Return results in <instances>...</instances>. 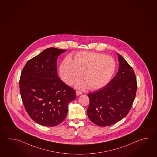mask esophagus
I'll return each mask as SVG.
<instances>
[{
	"label": "esophagus",
	"instance_id": "1",
	"mask_svg": "<svg viewBox=\"0 0 157 157\" xmlns=\"http://www.w3.org/2000/svg\"><path fill=\"white\" fill-rule=\"evenodd\" d=\"M82 94V92L80 91H76V94L77 96H79V95Z\"/></svg>",
	"mask_w": 157,
	"mask_h": 157
}]
</instances>
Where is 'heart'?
Instances as JSON below:
<instances>
[{"mask_svg": "<svg viewBox=\"0 0 157 157\" xmlns=\"http://www.w3.org/2000/svg\"><path fill=\"white\" fill-rule=\"evenodd\" d=\"M116 63L110 56L94 52H80L74 59L66 57L60 67L61 79L72 85L82 77L86 81L77 83L80 89L88 86L91 90L101 89L107 85L114 75Z\"/></svg>", "mask_w": 157, "mask_h": 157, "instance_id": "1", "label": "heart"}]
</instances>
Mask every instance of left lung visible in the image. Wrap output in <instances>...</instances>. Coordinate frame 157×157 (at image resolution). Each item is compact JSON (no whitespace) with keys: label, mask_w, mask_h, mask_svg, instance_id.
Wrapping results in <instances>:
<instances>
[{"label":"left lung","mask_w":157,"mask_h":157,"mask_svg":"<svg viewBox=\"0 0 157 157\" xmlns=\"http://www.w3.org/2000/svg\"><path fill=\"white\" fill-rule=\"evenodd\" d=\"M119 68L116 76L102 88L88 94L87 115L101 127L115 124L125 117L134 102L137 83L133 68L118 54Z\"/></svg>","instance_id":"1"}]
</instances>
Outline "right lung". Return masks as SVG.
I'll use <instances>...</instances> for the list:
<instances>
[{"label": "right lung", "instance_id": "obj_1", "mask_svg": "<svg viewBox=\"0 0 157 157\" xmlns=\"http://www.w3.org/2000/svg\"><path fill=\"white\" fill-rule=\"evenodd\" d=\"M66 51L46 48L29 60L21 73L23 105L29 116L40 125L59 124L66 117L68 103L76 99L74 89L57 77V57Z\"/></svg>", "mask_w": 157, "mask_h": 157}]
</instances>
